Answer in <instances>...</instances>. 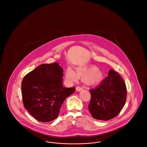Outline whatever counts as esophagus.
I'll list each match as a JSON object with an SVG mask.
<instances>
[{"instance_id":"1","label":"esophagus","mask_w":147,"mask_h":147,"mask_svg":"<svg viewBox=\"0 0 147 147\" xmlns=\"http://www.w3.org/2000/svg\"><path fill=\"white\" fill-rule=\"evenodd\" d=\"M83 89V88H82V87H81V86H78L76 87V90H77V91H82Z\"/></svg>"}]
</instances>
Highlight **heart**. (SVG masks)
Segmentation results:
<instances>
[{
  "label": "heart",
  "mask_w": 147,
  "mask_h": 147,
  "mask_svg": "<svg viewBox=\"0 0 147 147\" xmlns=\"http://www.w3.org/2000/svg\"><path fill=\"white\" fill-rule=\"evenodd\" d=\"M83 77L84 83L88 85H96L99 84L103 79V73L95 66L78 67L75 71L68 68L65 71V77L69 82H76L78 78Z\"/></svg>",
  "instance_id": "heart-1"
}]
</instances>
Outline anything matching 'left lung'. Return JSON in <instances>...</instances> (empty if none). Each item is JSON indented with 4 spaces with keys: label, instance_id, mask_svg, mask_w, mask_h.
Masks as SVG:
<instances>
[{
    "label": "left lung",
    "instance_id": "1",
    "mask_svg": "<svg viewBox=\"0 0 147 147\" xmlns=\"http://www.w3.org/2000/svg\"><path fill=\"white\" fill-rule=\"evenodd\" d=\"M89 110L93 118L108 121L116 117L126 101V84L119 73L110 69L100 85L90 90Z\"/></svg>",
    "mask_w": 147,
    "mask_h": 147
}]
</instances>
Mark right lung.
Here are the masks:
<instances>
[{"instance_id": "add662e5", "label": "right lung", "mask_w": 147, "mask_h": 147, "mask_svg": "<svg viewBox=\"0 0 147 147\" xmlns=\"http://www.w3.org/2000/svg\"><path fill=\"white\" fill-rule=\"evenodd\" d=\"M63 71L58 63L43 64L22 79L24 107L40 122H48L57 119L65 99L75 91V87H63Z\"/></svg>"}]
</instances>
